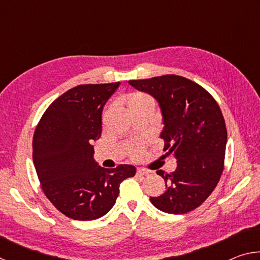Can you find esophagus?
Returning a JSON list of instances; mask_svg holds the SVG:
<instances>
[{"mask_svg": "<svg viewBox=\"0 0 260 260\" xmlns=\"http://www.w3.org/2000/svg\"><path fill=\"white\" fill-rule=\"evenodd\" d=\"M149 173H150V172H149L148 170L142 169V167H139V169L136 170V174H139V175H147Z\"/></svg>", "mask_w": 260, "mask_h": 260, "instance_id": "1", "label": "esophagus"}]
</instances>
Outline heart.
Returning a JSON list of instances; mask_svg holds the SVG:
<instances>
[{"label": "heart", "instance_id": "b5f03b06", "mask_svg": "<svg viewBox=\"0 0 260 260\" xmlns=\"http://www.w3.org/2000/svg\"><path fill=\"white\" fill-rule=\"evenodd\" d=\"M124 103L126 108L128 109V111L136 108L144 107V105H155V102H153L151 96H149L146 93H142V91H132V93L127 95ZM133 155L135 157H139L141 155V150L136 149V150H134Z\"/></svg>", "mask_w": 260, "mask_h": 260}]
</instances>
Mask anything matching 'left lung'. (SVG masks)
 Instances as JSON below:
<instances>
[{"label": "left lung", "instance_id": "8db88e82", "mask_svg": "<svg viewBox=\"0 0 260 260\" xmlns=\"http://www.w3.org/2000/svg\"><path fill=\"white\" fill-rule=\"evenodd\" d=\"M128 82L157 100L164 150L177 158L174 172L157 171L166 189L151 203L172 214L199 208L217 187L225 162L227 129L218 103L199 83L175 74Z\"/></svg>", "mask_w": 260, "mask_h": 260}]
</instances>
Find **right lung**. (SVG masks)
<instances>
[{"mask_svg":"<svg viewBox=\"0 0 260 260\" xmlns=\"http://www.w3.org/2000/svg\"><path fill=\"white\" fill-rule=\"evenodd\" d=\"M119 85L72 88L48 107L35 128L33 162L42 190L71 219L103 217L116 203L120 182L135 175L133 165L103 169L94 160L91 143L102 133L103 107Z\"/></svg>","mask_w":260,"mask_h":260,"instance_id":"add662e5","label":"right lung"}]
</instances>
